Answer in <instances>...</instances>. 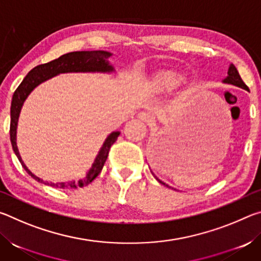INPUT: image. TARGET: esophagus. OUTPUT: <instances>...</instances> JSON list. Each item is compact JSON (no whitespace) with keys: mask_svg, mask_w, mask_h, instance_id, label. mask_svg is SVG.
<instances>
[{"mask_svg":"<svg viewBox=\"0 0 261 261\" xmlns=\"http://www.w3.org/2000/svg\"><path fill=\"white\" fill-rule=\"evenodd\" d=\"M138 117H139L140 120L143 121V122H145V123H148V124H152V123L154 122V117L152 116L151 114H149V113H146V112L140 113Z\"/></svg>","mask_w":261,"mask_h":261,"instance_id":"obj_1","label":"esophagus"}]
</instances>
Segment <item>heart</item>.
<instances>
[{
    "mask_svg": "<svg viewBox=\"0 0 261 261\" xmlns=\"http://www.w3.org/2000/svg\"><path fill=\"white\" fill-rule=\"evenodd\" d=\"M180 83V79L178 77L174 76V74H165L158 79V86L163 90H170V88H174L178 86Z\"/></svg>",
    "mask_w": 261,
    "mask_h": 261,
    "instance_id": "obj_1",
    "label": "heart"
}]
</instances>
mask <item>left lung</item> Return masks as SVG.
I'll use <instances>...</instances> for the list:
<instances>
[{
	"label": "left lung",
	"instance_id": "1",
	"mask_svg": "<svg viewBox=\"0 0 261 261\" xmlns=\"http://www.w3.org/2000/svg\"><path fill=\"white\" fill-rule=\"evenodd\" d=\"M224 83H228V84H232V85H236V86H238V87H242V88H244V90H246V91H249V87H247L246 85H245V83L243 82V79L241 78V76H240V73H238V71H237V69H236V67L233 64H230V67H229V69H228V76H227V78L224 79L223 81ZM156 178V177H155ZM158 179V178H156ZM159 182H160L161 184H163V185H166V187H168V185L166 184V183H163L162 180H160V179H158Z\"/></svg>",
	"mask_w": 261,
	"mask_h": 261
}]
</instances>
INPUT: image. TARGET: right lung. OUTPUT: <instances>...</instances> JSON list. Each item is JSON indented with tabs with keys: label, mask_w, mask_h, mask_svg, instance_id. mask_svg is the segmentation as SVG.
<instances>
[{
	"label": "right lung",
	"mask_w": 261,
	"mask_h": 261,
	"mask_svg": "<svg viewBox=\"0 0 261 261\" xmlns=\"http://www.w3.org/2000/svg\"><path fill=\"white\" fill-rule=\"evenodd\" d=\"M110 56L109 53L102 51V50H91V51H72L68 53L60 56L59 59L53 60L48 63H43L38 65V67L33 68L28 73V76L24 78V81L20 83V85L17 87L14 95H12L11 101V121H10V140L14 152L16 153L17 158L20 161L21 166L24 167V169L28 171L29 175L32 176L34 179H37L38 182H43L37 176H34L31 171L25 167V165L21 161L20 155L18 153V148H17L16 144V130H17V122H18V116L23 106L25 99L28 98V95L31 93V91L34 87H37L39 84L47 81L50 77L55 76V74L63 73V72H85V71H112L113 67L108 64V62L106 61ZM120 136V132H113L112 135L108 136V138L106 139L102 148L100 149L99 155L96 156L93 166L88 171L86 177L83 179H79L78 182H69V183H48L43 182L45 184L50 185L54 188L60 189H77L83 188L90 184L92 180L96 178L101 170H102L103 165L106 160L108 158L109 149L112 147V145L116 141L117 137Z\"/></svg>",
	"instance_id": "right-lung-1"
}]
</instances>
